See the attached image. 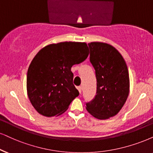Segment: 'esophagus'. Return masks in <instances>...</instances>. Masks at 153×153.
Wrapping results in <instances>:
<instances>
[{
	"label": "esophagus",
	"mask_w": 153,
	"mask_h": 153,
	"mask_svg": "<svg viewBox=\"0 0 153 153\" xmlns=\"http://www.w3.org/2000/svg\"><path fill=\"white\" fill-rule=\"evenodd\" d=\"M78 90L79 91V92H80V93H81V92H82V86L78 87Z\"/></svg>",
	"instance_id": "1"
}]
</instances>
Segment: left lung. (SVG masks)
<instances>
[{"label": "left lung", "instance_id": "obj_1", "mask_svg": "<svg viewBox=\"0 0 153 153\" xmlns=\"http://www.w3.org/2000/svg\"><path fill=\"white\" fill-rule=\"evenodd\" d=\"M90 60L95 70L97 94L86 104V109L96 119L114 117L124 105L129 94L128 68L121 54L103 42L88 44Z\"/></svg>", "mask_w": 153, "mask_h": 153}]
</instances>
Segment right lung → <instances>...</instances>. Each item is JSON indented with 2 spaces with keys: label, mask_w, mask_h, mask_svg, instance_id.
Masks as SVG:
<instances>
[{
  "label": "right lung",
  "mask_w": 153,
  "mask_h": 153,
  "mask_svg": "<svg viewBox=\"0 0 153 153\" xmlns=\"http://www.w3.org/2000/svg\"><path fill=\"white\" fill-rule=\"evenodd\" d=\"M85 42H64L44 46L32 59L27 75L31 104L44 117H57L79 95L71 67L88 58Z\"/></svg>",
  "instance_id": "1"
}]
</instances>
